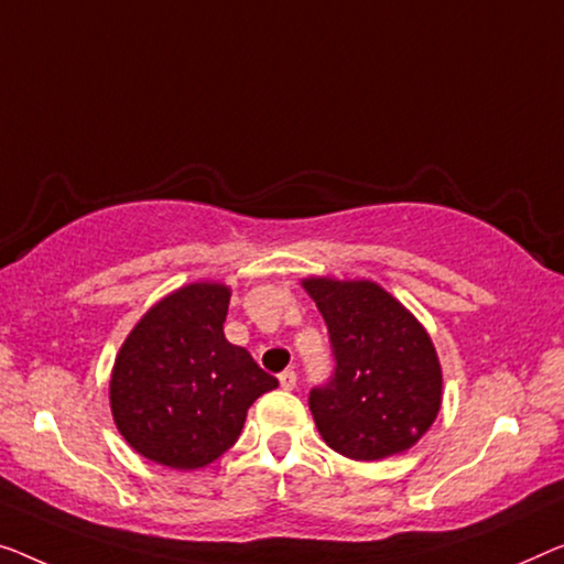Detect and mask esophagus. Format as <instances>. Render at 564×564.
<instances>
[{
    "mask_svg": "<svg viewBox=\"0 0 564 564\" xmlns=\"http://www.w3.org/2000/svg\"><path fill=\"white\" fill-rule=\"evenodd\" d=\"M279 382L283 390H293L296 388V372H293V369H285V372L279 375Z\"/></svg>",
    "mask_w": 564,
    "mask_h": 564,
    "instance_id": "obj_1",
    "label": "esophagus"
}]
</instances>
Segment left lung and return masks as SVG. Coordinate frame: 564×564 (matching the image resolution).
<instances>
[{"label": "left lung", "instance_id": "obj_1", "mask_svg": "<svg viewBox=\"0 0 564 564\" xmlns=\"http://www.w3.org/2000/svg\"><path fill=\"white\" fill-rule=\"evenodd\" d=\"M322 311L334 372L308 392L329 448L355 460L408 451L441 410V365L431 336L388 291L369 281H304Z\"/></svg>", "mask_w": 564, "mask_h": 564}]
</instances>
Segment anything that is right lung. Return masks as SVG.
<instances>
[{
	"instance_id": "obj_1",
	"label": "right lung",
	"mask_w": 564,
	"mask_h": 564,
	"mask_svg": "<svg viewBox=\"0 0 564 564\" xmlns=\"http://www.w3.org/2000/svg\"><path fill=\"white\" fill-rule=\"evenodd\" d=\"M230 289L192 283L147 311L116 357L111 410L141 456L189 470L232 448L248 408L279 388L225 339Z\"/></svg>"
}]
</instances>
